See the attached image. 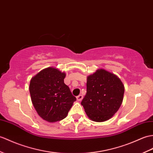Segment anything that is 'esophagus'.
I'll return each mask as SVG.
<instances>
[{"label":"esophagus","instance_id":"1","mask_svg":"<svg viewBox=\"0 0 153 153\" xmlns=\"http://www.w3.org/2000/svg\"><path fill=\"white\" fill-rule=\"evenodd\" d=\"M76 98H77V101L80 102V101L82 100V99H83V96L81 95V94H79V96H77V97H76Z\"/></svg>","mask_w":153,"mask_h":153}]
</instances>
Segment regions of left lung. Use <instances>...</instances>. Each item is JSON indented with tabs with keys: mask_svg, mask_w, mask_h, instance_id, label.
Returning <instances> with one entry per match:
<instances>
[{
	"mask_svg": "<svg viewBox=\"0 0 153 153\" xmlns=\"http://www.w3.org/2000/svg\"><path fill=\"white\" fill-rule=\"evenodd\" d=\"M125 87L114 74L98 69L87 77V93L81 101L87 116L95 122L111 119L123 100Z\"/></svg>",
	"mask_w": 153,
	"mask_h": 153,
	"instance_id": "8db88e82",
	"label": "left lung"
}]
</instances>
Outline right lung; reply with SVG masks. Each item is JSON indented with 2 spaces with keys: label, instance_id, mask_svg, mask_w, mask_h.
Returning a JSON list of instances; mask_svg holds the SVG:
<instances>
[{
  "label": "right lung",
  "instance_id": "1",
  "mask_svg": "<svg viewBox=\"0 0 153 153\" xmlns=\"http://www.w3.org/2000/svg\"><path fill=\"white\" fill-rule=\"evenodd\" d=\"M65 72L49 67L32 78L29 85L31 100L38 114L49 123L66 118L76 98L64 83Z\"/></svg>",
  "mask_w": 153,
  "mask_h": 153
}]
</instances>
